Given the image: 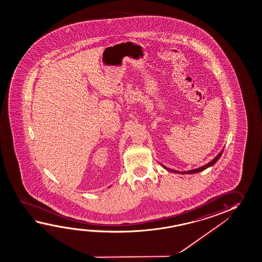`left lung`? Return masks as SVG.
Returning <instances> with one entry per match:
<instances>
[{
    "instance_id": "left-lung-1",
    "label": "left lung",
    "mask_w": 262,
    "mask_h": 262,
    "mask_svg": "<svg viewBox=\"0 0 262 262\" xmlns=\"http://www.w3.org/2000/svg\"><path fill=\"white\" fill-rule=\"evenodd\" d=\"M222 153H223V150L220 152V154L217 155L216 156V158H214L212 161H210V162L208 163L207 165H205V166H201V167H200V168H196V169H194V170H189V171H185V172H179V171H176L173 170V169H168V168H166V166H162L166 168V169H167V170L171 171V172H174V173H179V174H195V173H199V172H201V171L205 170L206 168H208V167H209V166H213L215 163L220 159V157H221V155H222Z\"/></svg>"
}]
</instances>
